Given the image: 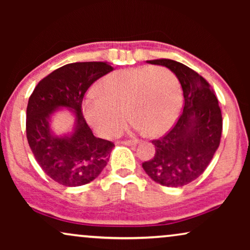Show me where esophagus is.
<instances>
[{"label": "esophagus", "mask_w": 250, "mask_h": 250, "mask_svg": "<svg viewBox=\"0 0 250 250\" xmlns=\"http://www.w3.org/2000/svg\"><path fill=\"white\" fill-rule=\"evenodd\" d=\"M124 146H135L139 143V140H126V141L122 142Z\"/></svg>", "instance_id": "1"}]
</instances>
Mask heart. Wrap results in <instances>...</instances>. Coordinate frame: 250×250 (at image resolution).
Masks as SVG:
<instances>
[{
	"mask_svg": "<svg viewBox=\"0 0 250 250\" xmlns=\"http://www.w3.org/2000/svg\"><path fill=\"white\" fill-rule=\"evenodd\" d=\"M83 101V114L102 136L118 134L127 112L136 131L159 135L179 117L182 92L180 82L164 67H136L104 77Z\"/></svg>",
	"mask_w": 250,
	"mask_h": 250,
	"instance_id": "1",
	"label": "heart"
}]
</instances>
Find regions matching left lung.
Here are the masks:
<instances>
[{
	"label": "left lung",
	"mask_w": 250,
	"mask_h": 250,
	"mask_svg": "<svg viewBox=\"0 0 250 250\" xmlns=\"http://www.w3.org/2000/svg\"><path fill=\"white\" fill-rule=\"evenodd\" d=\"M146 62L175 74L182 86L184 107L175 126L153 140L155 157L142 167L162 186H187L204 173L220 146L223 123L218 100L206 80L186 64L169 59Z\"/></svg>",
	"instance_id": "8db88e82"
}]
</instances>
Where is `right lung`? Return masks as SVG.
<instances>
[{
	"mask_svg": "<svg viewBox=\"0 0 250 250\" xmlns=\"http://www.w3.org/2000/svg\"><path fill=\"white\" fill-rule=\"evenodd\" d=\"M114 69L105 61L74 62L58 68L36 85L27 105L28 145L44 173L64 187H80L100 175L109 162L114 143L95 138L82 114L85 92ZM74 116L70 131L52 129L56 112Z\"/></svg>",
	"mask_w": 250,
	"mask_h": 250,
	"instance_id": "right-lung-1",
	"label": "right lung"
}]
</instances>
